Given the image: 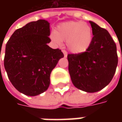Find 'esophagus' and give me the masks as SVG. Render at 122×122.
<instances>
[{
    "label": "esophagus",
    "instance_id": "34e87169",
    "mask_svg": "<svg viewBox=\"0 0 122 122\" xmlns=\"http://www.w3.org/2000/svg\"><path fill=\"white\" fill-rule=\"evenodd\" d=\"M62 51H63V54H64V56H65V57H66V56H67V52H66V50H62Z\"/></svg>",
    "mask_w": 122,
    "mask_h": 122
}]
</instances>
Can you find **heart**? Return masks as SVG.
<instances>
[{"instance_id": "1", "label": "heart", "mask_w": 122, "mask_h": 122, "mask_svg": "<svg viewBox=\"0 0 122 122\" xmlns=\"http://www.w3.org/2000/svg\"><path fill=\"white\" fill-rule=\"evenodd\" d=\"M51 40L57 46H62L66 42V46L72 53L78 54L84 52L92 41V30L89 25L82 21H68L61 23L55 32L51 34Z\"/></svg>"}]
</instances>
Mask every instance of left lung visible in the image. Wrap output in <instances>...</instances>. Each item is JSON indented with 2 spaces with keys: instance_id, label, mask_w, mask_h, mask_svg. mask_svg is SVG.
Listing matches in <instances>:
<instances>
[{
  "instance_id": "1",
  "label": "left lung",
  "mask_w": 122,
  "mask_h": 122,
  "mask_svg": "<svg viewBox=\"0 0 122 122\" xmlns=\"http://www.w3.org/2000/svg\"><path fill=\"white\" fill-rule=\"evenodd\" d=\"M93 36L83 53L68 54L69 72L78 89L87 93L99 92L112 79L118 65L116 45L107 30L90 21Z\"/></svg>"
}]
</instances>
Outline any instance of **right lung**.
<instances>
[{"mask_svg": "<svg viewBox=\"0 0 122 122\" xmlns=\"http://www.w3.org/2000/svg\"><path fill=\"white\" fill-rule=\"evenodd\" d=\"M50 23L32 21L15 30L6 45L4 65L15 88L28 96L48 90L51 72L63 57L61 50L52 49Z\"/></svg>", "mask_w": 122, "mask_h": 122, "instance_id": "right-lung-1", "label": "right lung"}]
</instances>
